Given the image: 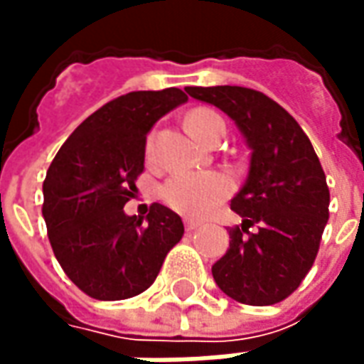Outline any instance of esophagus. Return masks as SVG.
<instances>
[{
	"instance_id": "1",
	"label": "esophagus",
	"mask_w": 364,
	"mask_h": 364,
	"mask_svg": "<svg viewBox=\"0 0 364 364\" xmlns=\"http://www.w3.org/2000/svg\"><path fill=\"white\" fill-rule=\"evenodd\" d=\"M200 226H203V224L197 220H185V230H187V232H195V230L200 228Z\"/></svg>"
}]
</instances>
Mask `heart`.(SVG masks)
<instances>
[{
  "label": "heart",
  "instance_id": "b5f03b06",
  "mask_svg": "<svg viewBox=\"0 0 364 364\" xmlns=\"http://www.w3.org/2000/svg\"><path fill=\"white\" fill-rule=\"evenodd\" d=\"M187 127L198 140L205 142L214 128L224 127L218 112L210 109H195L187 117ZM154 148V136L148 138L146 150ZM230 181L216 171H179L171 175L161 187L159 195L177 213L185 216H205L228 197Z\"/></svg>",
  "mask_w": 364,
  "mask_h": 364
}]
</instances>
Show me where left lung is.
I'll list each match as a JSON object with an SVG mask.
<instances>
[{"mask_svg":"<svg viewBox=\"0 0 364 364\" xmlns=\"http://www.w3.org/2000/svg\"><path fill=\"white\" fill-rule=\"evenodd\" d=\"M236 122L250 148V171L232 198L242 228L213 265L224 294L250 306L277 304L302 282L328 224L329 189L312 142L296 120L259 91L237 85L185 87ZM253 223L255 232H250Z\"/></svg>","mask_w":364,"mask_h":364,"instance_id":"8db88e82","label":"left lung"}]
</instances>
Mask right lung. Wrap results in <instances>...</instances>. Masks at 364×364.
<instances>
[{
    "label": "right lung",
    "instance_id": "obj_1",
    "mask_svg": "<svg viewBox=\"0 0 364 364\" xmlns=\"http://www.w3.org/2000/svg\"><path fill=\"white\" fill-rule=\"evenodd\" d=\"M177 87L132 91L83 120L52 159L43 183V216L52 252L77 289L97 300H124L156 281L183 222L154 203L128 216L144 169L146 136L187 101Z\"/></svg>",
    "mask_w": 364,
    "mask_h": 364
}]
</instances>
